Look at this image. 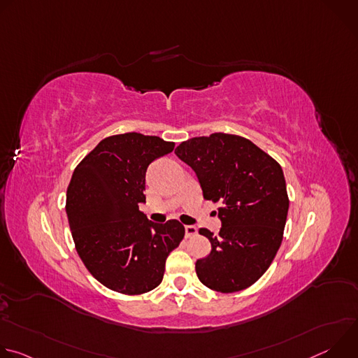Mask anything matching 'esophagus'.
<instances>
[{
	"label": "esophagus",
	"instance_id": "obj_1",
	"mask_svg": "<svg viewBox=\"0 0 358 358\" xmlns=\"http://www.w3.org/2000/svg\"><path fill=\"white\" fill-rule=\"evenodd\" d=\"M196 235V228L194 225H185V238H192Z\"/></svg>",
	"mask_w": 358,
	"mask_h": 358
}]
</instances>
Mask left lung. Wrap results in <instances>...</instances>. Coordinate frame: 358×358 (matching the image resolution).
Masks as SVG:
<instances>
[{
	"label": "left lung",
	"instance_id": "1",
	"mask_svg": "<svg viewBox=\"0 0 358 358\" xmlns=\"http://www.w3.org/2000/svg\"><path fill=\"white\" fill-rule=\"evenodd\" d=\"M176 155L195 171L203 198L220 203V235L198 231L211 242L208 257L195 264L198 279L221 293L252 286L283 239L289 196L280 164L250 140L225 133L182 141Z\"/></svg>",
	"mask_w": 358,
	"mask_h": 358
}]
</instances>
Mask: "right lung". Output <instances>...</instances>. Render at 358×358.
I'll return each instance as SVG.
<instances>
[{
  "label": "right lung",
  "instance_id": "add662e5",
  "mask_svg": "<svg viewBox=\"0 0 358 358\" xmlns=\"http://www.w3.org/2000/svg\"><path fill=\"white\" fill-rule=\"evenodd\" d=\"M174 145L134 131L110 136L72 174L66 215L75 248L92 276L110 290L143 294L157 287L167 257L184 238L177 220L155 224L138 210L147 167Z\"/></svg>",
  "mask_w": 358,
  "mask_h": 358
}]
</instances>
